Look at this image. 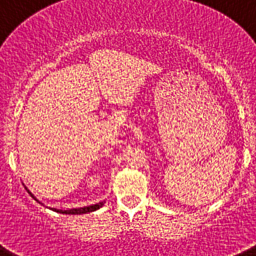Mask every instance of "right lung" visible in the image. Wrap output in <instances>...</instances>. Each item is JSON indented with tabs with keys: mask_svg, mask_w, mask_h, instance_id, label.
Here are the masks:
<instances>
[{
	"mask_svg": "<svg viewBox=\"0 0 256 256\" xmlns=\"http://www.w3.org/2000/svg\"><path fill=\"white\" fill-rule=\"evenodd\" d=\"M27 190V188H26ZM30 192V190H27ZM30 195H31L32 198H34V200H36L37 202H40L38 200L36 199V198L34 196V195L30 192ZM41 204V202H40ZM104 205V202H98V204H94V205H90V206H84V208H76V209H68V210H60V209H54V208H51V210H54V212H60V214H66V215H81V214H88V212H96V210L100 209L101 206Z\"/></svg>",
	"mask_w": 256,
	"mask_h": 256,
	"instance_id": "obj_1",
	"label": "right lung"
}]
</instances>
